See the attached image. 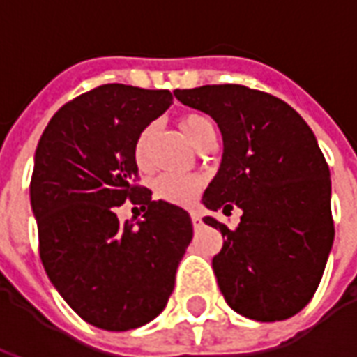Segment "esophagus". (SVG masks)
I'll list each match as a JSON object with an SVG mask.
<instances>
[{"mask_svg":"<svg viewBox=\"0 0 357 357\" xmlns=\"http://www.w3.org/2000/svg\"><path fill=\"white\" fill-rule=\"evenodd\" d=\"M191 224H193V227H201V225H202L201 214H197V212H191Z\"/></svg>","mask_w":357,"mask_h":357,"instance_id":"34e87169","label":"esophagus"}]
</instances>
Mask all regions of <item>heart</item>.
Masks as SVG:
<instances>
[{"label": "heart", "mask_w": 357, "mask_h": 357, "mask_svg": "<svg viewBox=\"0 0 357 357\" xmlns=\"http://www.w3.org/2000/svg\"><path fill=\"white\" fill-rule=\"evenodd\" d=\"M179 130L183 132L187 139L193 143L195 147L202 145L208 139L210 135H214V124L208 116H204L201 112H189L178 120ZM151 128H145L139 133V137L133 145V160L137 164L139 170H145L149 166V141H151ZM201 179L195 176H174V174H164L160 178L153 181V193L156 199L170 202V204H189L193 201L197 193L201 191Z\"/></svg>", "instance_id": "b5f03b06"}]
</instances>
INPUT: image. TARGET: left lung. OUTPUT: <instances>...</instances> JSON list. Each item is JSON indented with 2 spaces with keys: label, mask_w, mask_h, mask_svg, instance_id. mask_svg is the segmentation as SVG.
I'll return each mask as SVG.
<instances>
[{
  "label": "left lung",
  "mask_w": 357,
  "mask_h": 357,
  "mask_svg": "<svg viewBox=\"0 0 357 357\" xmlns=\"http://www.w3.org/2000/svg\"><path fill=\"white\" fill-rule=\"evenodd\" d=\"M176 99L216 120L224 155L202 195L212 212L243 210L212 258L220 291L237 314L281 321L312 300L329 258L335 224L331 178L314 132L273 95L237 84L176 89Z\"/></svg>",
  "instance_id": "obj_1"
}]
</instances>
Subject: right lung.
<instances>
[{
  "mask_svg": "<svg viewBox=\"0 0 357 357\" xmlns=\"http://www.w3.org/2000/svg\"><path fill=\"white\" fill-rule=\"evenodd\" d=\"M170 105L168 89L105 84L61 107L36 149L30 204L40 258L66 304L99 329L155 319L193 237L189 214L153 201L133 160L139 133ZM126 200L146 208L137 225L117 220Z\"/></svg>",
  "mask_w": 357,
  "mask_h": 357,
  "instance_id": "add662e5",
  "label": "right lung"
}]
</instances>
